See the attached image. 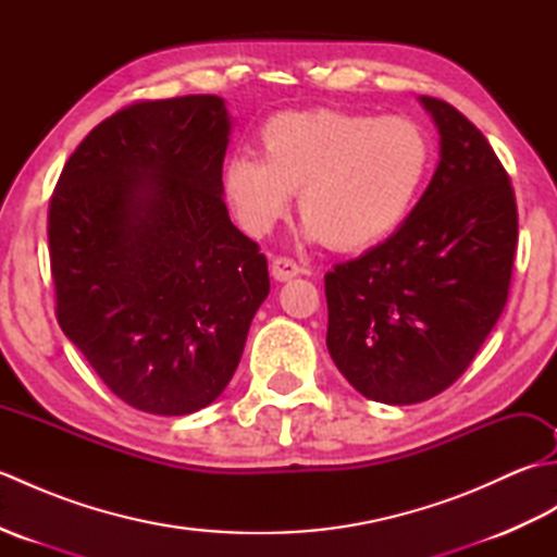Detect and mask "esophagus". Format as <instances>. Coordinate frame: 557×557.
<instances>
[{"mask_svg":"<svg viewBox=\"0 0 557 557\" xmlns=\"http://www.w3.org/2000/svg\"><path fill=\"white\" fill-rule=\"evenodd\" d=\"M299 272H301V268H299L297 260H292V258H287V256L272 258V277H275V280L285 282V280L297 277Z\"/></svg>","mask_w":557,"mask_h":557,"instance_id":"esophagus-1","label":"esophagus"}]
</instances>
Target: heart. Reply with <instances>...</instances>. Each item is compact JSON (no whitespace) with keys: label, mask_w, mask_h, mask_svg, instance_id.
Segmentation results:
<instances>
[{"label":"heart","mask_w":557,"mask_h":557,"mask_svg":"<svg viewBox=\"0 0 557 557\" xmlns=\"http://www.w3.org/2000/svg\"><path fill=\"white\" fill-rule=\"evenodd\" d=\"M263 158L236 156L224 198L248 234H268L299 191L304 234L361 251L407 220L431 172L433 144L411 116L342 110L277 114L260 132Z\"/></svg>","instance_id":"1"}]
</instances>
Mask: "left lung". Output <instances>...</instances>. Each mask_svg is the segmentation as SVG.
<instances>
[{"label":"left lung","mask_w":557,"mask_h":557,"mask_svg":"<svg viewBox=\"0 0 557 557\" xmlns=\"http://www.w3.org/2000/svg\"><path fill=\"white\" fill-rule=\"evenodd\" d=\"M441 162L399 230L325 275L327 351L363 397L417 405L453 385L510 292L517 203L505 168L465 114L421 96Z\"/></svg>","instance_id":"obj_1"}]
</instances>
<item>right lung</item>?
Instances as JSON below:
<instances>
[{
	"label": "right lung",
	"instance_id": "add662e5",
	"mask_svg": "<svg viewBox=\"0 0 557 557\" xmlns=\"http://www.w3.org/2000/svg\"><path fill=\"white\" fill-rule=\"evenodd\" d=\"M230 132L218 96L134 102L81 140L50 200L59 327L140 411L215 401L270 292L222 200Z\"/></svg>",
	"mask_w": 557,
	"mask_h": 557
}]
</instances>
